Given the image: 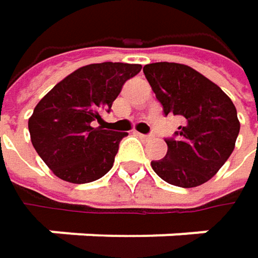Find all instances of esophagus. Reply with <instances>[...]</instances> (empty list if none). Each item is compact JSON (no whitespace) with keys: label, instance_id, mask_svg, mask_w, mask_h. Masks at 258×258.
<instances>
[{"label":"esophagus","instance_id":"1","mask_svg":"<svg viewBox=\"0 0 258 258\" xmlns=\"http://www.w3.org/2000/svg\"><path fill=\"white\" fill-rule=\"evenodd\" d=\"M137 136H139L140 139H143V140H151V139H154L152 134H142V133H137Z\"/></svg>","mask_w":258,"mask_h":258}]
</instances>
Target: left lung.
<instances>
[{"label":"left lung","mask_w":258,"mask_h":258,"mask_svg":"<svg viewBox=\"0 0 258 258\" xmlns=\"http://www.w3.org/2000/svg\"><path fill=\"white\" fill-rule=\"evenodd\" d=\"M164 115L179 116L175 139H166L167 154L152 161L163 180L199 186L217 175L232 155L240 122L229 95L194 69L176 62H154L143 67Z\"/></svg>","instance_id":"8db88e82"}]
</instances>
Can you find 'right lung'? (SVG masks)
Listing matches in <instances>:
<instances>
[{"label":"right lung","mask_w":258,"mask_h":258,"mask_svg":"<svg viewBox=\"0 0 258 258\" xmlns=\"http://www.w3.org/2000/svg\"><path fill=\"white\" fill-rule=\"evenodd\" d=\"M142 70L140 64L101 62L83 66L56 83L35 106L28 128L34 149L59 179L88 183L113 166L119 142L128 133L104 127L122 85Z\"/></svg>","instance_id":"right-lung-1"}]
</instances>
